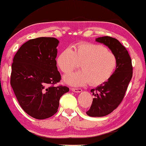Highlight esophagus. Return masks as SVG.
Instances as JSON below:
<instances>
[{"instance_id": "34e87169", "label": "esophagus", "mask_w": 146, "mask_h": 146, "mask_svg": "<svg viewBox=\"0 0 146 146\" xmlns=\"http://www.w3.org/2000/svg\"><path fill=\"white\" fill-rule=\"evenodd\" d=\"M71 91H73V92H81L82 91V90L81 89V88H71Z\"/></svg>"}]
</instances>
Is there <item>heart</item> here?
<instances>
[{
  "label": "heart",
  "instance_id": "obj_1",
  "mask_svg": "<svg viewBox=\"0 0 146 146\" xmlns=\"http://www.w3.org/2000/svg\"><path fill=\"white\" fill-rule=\"evenodd\" d=\"M78 64L82 70L65 75L66 83L81 86L89 82L91 86H99L112 77L117 60L114 53L105 46L88 42L78 43L73 50L65 48L56 58L58 68L64 73L77 68Z\"/></svg>",
  "mask_w": 146,
  "mask_h": 146
}]
</instances>
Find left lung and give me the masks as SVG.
<instances>
[{
    "label": "left lung",
    "mask_w": 146,
    "mask_h": 146,
    "mask_svg": "<svg viewBox=\"0 0 146 146\" xmlns=\"http://www.w3.org/2000/svg\"><path fill=\"white\" fill-rule=\"evenodd\" d=\"M96 41L107 46L117 60L116 69L110 79L91 90L94 98L86 114L92 117H103L110 114L123 101L133 77V66L127 50L115 38L103 36L97 38Z\"/></svg>",
    "instance_id": "1"
}]
</instances>
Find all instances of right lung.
<instances>
[{
	"label": "right lung",
	"instance_id": "obj_1",
	"mask_svg": "<svg viewBox=\"0 0 146 146\" xmlns=\"http://www.w3.org/2000/svg\"><path fill=\"white\" fill-rule=\"evenodd\" d=\"M58 43L54 38L32 39L13 57L10 84L23 110L34 118L56 114L60 99L69 90L62 85L54 86L61 80L55 60Z\"/></svg>",
	"mask_w": 146,
	"mask_h": 146
}]
</instances>
